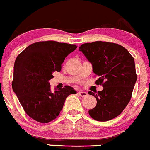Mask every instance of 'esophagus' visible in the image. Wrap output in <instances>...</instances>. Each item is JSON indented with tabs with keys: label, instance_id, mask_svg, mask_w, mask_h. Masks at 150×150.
Returning a JSON list of instances; mask_svg holds the SVG:
<instances>
[{
	"label": "esophagus",
	"instance_id": "obj_1",
	"mask_svg": "<svg viewBox=\"0 0 150 150\" xmlns=\"http://www.w3.org/2000/svg\"><path fill=\"white\" fill-rule=\"evenodd\" d=\"M78 94L80 96V97H86V96L87 95V93L85 92H82V91H80V92H78Z\"/></svg>",
	"mask_w": 150,
	"mask_h": 150
}]
</instances>
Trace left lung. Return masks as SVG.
<instances>
[{
  "label": "left lung",
  "mask_w": 150,
  "mask_h": 150,
  "mask_svg": "<svg viewBox=\"0 0 150 150\" xmlns=\"http://www.w3.org/2000/svg\"><path fill=\"white\" fill-rule=\"evenodd\" d=\"M79 51L92 64L97 76L95 84L101 85L103 90L94 94L97 105L89 111L93 119L106 121L123 112L132 97L137 80L134 58L123 46L115 43L94 42L85 43Z\"/></svg>",
  "instance_id": "obj_1"
}]
</instances>
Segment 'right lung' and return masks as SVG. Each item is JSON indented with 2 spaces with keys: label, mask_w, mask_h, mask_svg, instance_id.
I'll return each instance as SVG.
<instances>
[{
  "label": "right lung",
  "mask_w": 150,
  "mask_h": 150,
  "mask_svg": "<svg viewBox=\"0 0 150 150\" xmlns=\"http://www.w3.org/2000/svg\"><path fill=\"white\" fill-rule=\"evenodd\" d=\"M76 49L75 44L45 41L31 44L18 56L12 87L32 119L42 123L54 120L67 97L77 93L68 85L52 92L49 82L54 72L61 71L65 57Z\"/></svg>",
  "instance_id": "add662e5"
}]
</instances>
